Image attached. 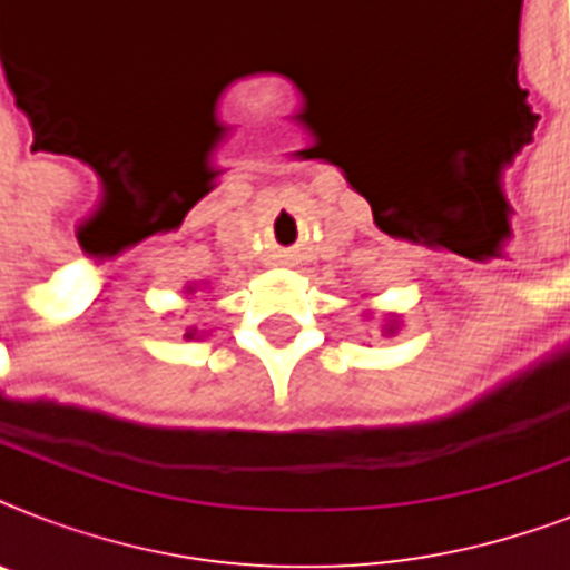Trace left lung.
<instances>
[{"label": "left lung", "mask_w": 570, "mask_h": 570, "mask_svg": "<svg viewBox=\"0 0 570 570\" xmlns=\"http://www.w3.org/2000/svg\"><path fill=\"white\" fill-rule=\"evenodd\" d=\"M384 334H396V325H384Z\"/></svg>", "instance_id": "1"}]
</instances>
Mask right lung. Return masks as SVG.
<instances>
[{
    "label": "right lung",
    "instance_id": "obj_1",
    "mask_svg": "<svg viewBox=\"0 0 570 570\" xmlns=\"http://www.w3.org/2000/svg\"><path fill=\"white\" fill-rule=\"evenodd\" d=\"M195 334H197L195 328H191V331H186V337H189V340H195Z\"/></svg>",
    "mask_w": 570,
    "mask_h": 570
}]
</instances>
